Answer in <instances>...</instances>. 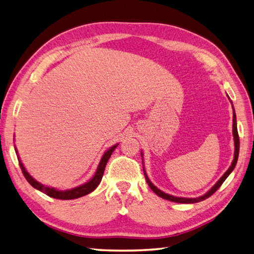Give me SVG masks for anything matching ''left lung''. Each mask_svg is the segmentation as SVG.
I'll use <instances>...</instances> for the list:
<instances>
[{
    "label": "left lung",
    "instance_id": "obj_1",
    "mask_svg": "<svg viewBox=\"0 0 254 254\" xmlns=\"http://www.w3.org/2000/svg\"><path fill=\"white\" fill-rule=\"evenodd\" d=\"M233 109H234V106H233ZM233 121H234V124H233V133H234V139H235V156H234V160H233V164H231V166L229 167V169L225 172L224 176L220 178V179L218 180V182L210 190L206 193L204 194L203 196H199V197H196V198H187V197H177V196H174V195H169V194H167L163 191H160L159 189L156 188L152 182L149 181L148 177L146 175V172H145L144 170V175H145V179H146L147 183L149 188L152 189V190L157 194L158 196L163 197L165 199H168V201H171V202H176V203H186V204H190V203H197V202H201L203 201V199L209 197L210 195H213V194L216 192L218 189L220 188V186L223 185L224 181L227 179V177L231 174V171H233L235 169L236 167V164H237V160H238V156H239V135H238V130H237V120H236V113H235V109H234V117H233ZM144 169V168H143Z\"/></svg>",
    "mask_w": 254,
    "mask_h": 254
}]
</instances>
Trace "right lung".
Instances as JSON below:
<instances>
[{"label":"right lung","mask_w":254,"mask_h":254,"mask_svg":"<svg viewBox=\"0 0 254 254\" xmlns=\"http://www.w3.org/2000/svg\"><path fill=\"white\" fill-rule=\"evenodd\" d=\"M118 146V144L115 145V146H112L110 149H108L107 152L102 156V158L100 160V163L98 165V168H97V171L95 176L91 178V180H89L88 182H86L85 185L77 187V188H74L72 190H66V191H59L56 190V189H52V188H48L42 186L41 183L37 182L35 179H32V177L28 174V172L26 171V169L24 168L23 164L20 163L19 160V166L21 168V171H23V175L26 178V180L28 181L30 185L34 187L37 190H39L41 192H44L47 195H49L53 198H59V199H73V198H78L80 196H84V195H87L88 193L93 192L95 189L98 187V185L100 183L101 179H102V176H104V172H105V168H106V165H107V161L108 159L110 158V156L112 154L113 150L116 149V147ZM16 150V149H15Z\"/></svg>","instance_id":"1"}]
</instances>
